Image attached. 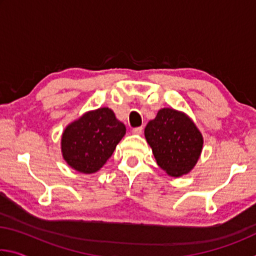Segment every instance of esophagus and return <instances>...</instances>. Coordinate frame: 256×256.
I'll return each instance as SVG.
<instances>
[{"instance_id":"1","label":"esophagus","mask_w":256,"mask_h":256,"mask_svg":"<svg viewBox=\"0 0 256 256\" xmlns=\"http://www.w3.org/2000/svg\"><path fill=\"white\" fill-rule=\"evenodd\" d=\"M132 132H133L134 134H142V132H144V128H142V126L136 128L132 130Z\"/></svg>"}]
</instances>
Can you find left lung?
Masks as SVG:
<instances>
[{"label": "left lung", "mask_w": 256, "mask_h": 256, "mask_svg": "<svg viewBox=\"0 0 256 256\" xmlns=\"http://www.w3.org/2000/svg\"><path fill=\"white\" fill-rule=\"evenodd\" d=\"M144 136L158 166L170 176L188 174L203 149V136L192 118L174 108H162L146 124Z\"/></svg>", "instance_id": "1"}]
</instances>
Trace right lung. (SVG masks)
<instances>
[{
	"label": "right lung",
	"instance_id": "add662e5",
	"mask_svg": "<svg viewBox=\"0 0 256 256\" xmlns=\"http://www.w3.org/2000/svg\"><path fill=\"white\" fill-rule=\"evenodd\" d=\"M125 133V125L108 107L86 112L64 128L60 138L63 159L76 172L94 174L110 158Z\"/></svg>",
	"mask_w": 256,
	"mask_h": 256
}]
</instances>
